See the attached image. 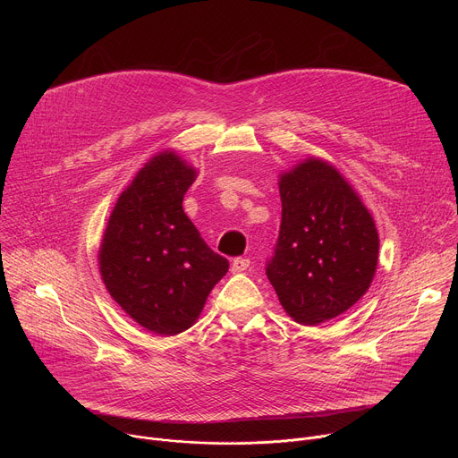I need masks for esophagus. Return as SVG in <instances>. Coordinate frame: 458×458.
Wrapping results in <instances>:
<instances>
[{"instance_id": "1", "label": "esophagus", "mask_w": 458, "mask_h": 458, "mask_svg": "<svg viewBox=\"0 0 458 458\" xmlns=\"http://www.w3.org/2000/svg\"><path fill=\"white\" fill-rule=\"evenodd\" d=\"M248 267H250L248 257H235L232 263V272H244Z\"/></svg>"}]
</instances>
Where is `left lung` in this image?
I'll return each instance as SVG.
<instances>
[{"label": "left lung", "instance_id": "left-lung-1", "mask_svg": "<svg viewBox=\"0 0 458 458\" xmlns=\"http://www.w3.org/2000/svg\"><path fill=\"white\" fill-rule=\"evenodd\" d=\"M283 217L267 263L286 313L301 324L330 320L369 288L378 257L373 217L344 177L308 159L279 182Z\"/></svg>", "mask_w": 458, "mask_h": 458}]
</instances>
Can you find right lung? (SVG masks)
<instances>
[{
  "instance_id": "1",
  "label": "right lung",
  "mask_w": 458,
  "mask_h": 458,
  "mask_svg": "<svg viewBox=\"0 0 458 458\" xmlns=\"http://www.w3.org/2000/svg\"><path fill=\"white\" fill-rule=\"evenodd\" d=\"M193 177L195 170L174 152L150 159L121 193L99 248L108 293L157 335L190 328L228 272V259L205 242L182 210Z\"/></svg>"
}]
</instances>
